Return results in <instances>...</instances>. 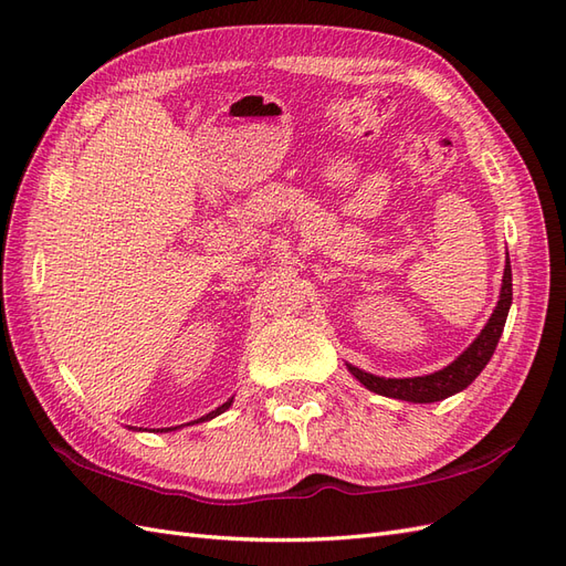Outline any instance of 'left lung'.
Wrapping results in <instances>:
<instances>
[{
  "mask_svg": "<svg viewBox=\"0 0 566 566\" xmlns=\"http://www.w3.org/2000/svg\"><path fill=\"white\" fill-rule=\"evenodd\" d=\"M512 305V268L510 261L505 265L503 272V286H500V298L495 311L491 313L486 327L479 332V336L474 342L467 346L458 358L446 365L439 373H431L424 377H406V379H386V377H377L369 375L365 369L348 365V373L358 379L365 389L375 391L379 396L386 398H396V400H408V402H436L443 400L448 396H455L462 389H467L479 375L481 369L489 365V360L493 358V350L500 342V334H503L505 319L510 313Z\"/></svg>",
  "mask_w": 566,
  "mask_h": 566,
  "instance_id": "obj_1",
  "label": "left lung"
}]
</instances>
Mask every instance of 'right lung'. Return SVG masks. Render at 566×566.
Wrapping results in <instances>:
<instances>
[{
  "mask_svg": "<svg viewBox=\"0 0 566 566\" xmlns=\"http://www.w3.org/2000/svg\"><path fill=\"white\" fill-rule=\"evenodd\" d=\"M232 402H234V398H228V402H222V406L220 408H216V410H211V412H208V415H203V417H199V419H193V422H208V419H213V417H218V415H222L224 410H230V406H232ZM191 422V424H193ZM133 429V427H130ZM175 429H180V427H168V429H158V431H175Z\"/></svg>",
  "mask_w": 566,
  "mask_h": 566,
  "instance_id": "obj_1",
  "label": "right lung"
}]
</instances>
